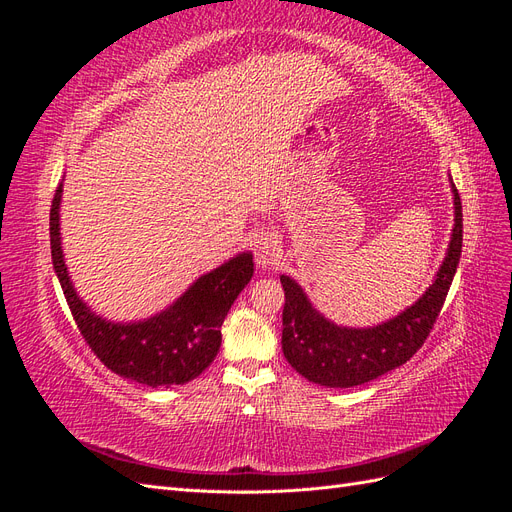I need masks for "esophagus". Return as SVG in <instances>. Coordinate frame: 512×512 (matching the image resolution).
Instances as JSON below:
<instances>
[{
	"mask_svg": "<svg viewBox=\"0 0 512 512\" xmlns=\"http://www.w3.org/2000/svg\"><path fill=\"white\" fill-rule=\"evenodd\" d=\"M254 256H256V262L260 267L277 265V260L282 258V245H280V241H277L275 235L265 232V235H262L254 245Z\"/></svg>",
	"mask_w": 512,
	"mask_h": 512,
	"instance_id": "esophagus-1",
	"label": "esophagus"
}]
</instances>
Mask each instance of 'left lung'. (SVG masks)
Here are the masks:
<instances>
[{
  "label": "left lung",
  "mask_w": 512,
  "mask_h": 512,
  "mask_svg": "<svg viewBox=\"0 0 512 512\" xmlns=\"http://www.w3.org/2000/svg\"><path fill=\"white\" fill-rule=\"evenodd\" d=\"M453 194L455 228L436 282L404 314L389 322L378 324L374 329L337 327L316 312L297 282L286 275L280 277L286 294L282 348L286 361L301 376L329 389H350L404 365L416 350L423 348L440 316L461 258L463 213L455 183Z\"/></svg>",
  "instance_id": "8db88e82"
}]
</instances>
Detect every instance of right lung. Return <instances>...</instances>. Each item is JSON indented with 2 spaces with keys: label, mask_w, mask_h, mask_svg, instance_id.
Wrapping results in <instances>:
<instances>
[{
  "label": "right lung",
  "mask_w": 512,
  "mask_h": 512,
  "mask_svg": "<svg viewBox=\"0 0 512 512\" xmlns=\"http://www.w3.org/2000/svg\"><path fill=\"white\" fill-rule=\"evenodd\" d=\"M57 185L51 205V256L61 290L85 344L115 374L147 386L185 384L211 365L222 344V324L254 275L252 254H239L196 280L166 312L145 322L115 324L89 312L68 277L59 237Z\"/></svg>",
  "instance_id": "right-lung-1"
}]
</instances>
